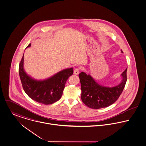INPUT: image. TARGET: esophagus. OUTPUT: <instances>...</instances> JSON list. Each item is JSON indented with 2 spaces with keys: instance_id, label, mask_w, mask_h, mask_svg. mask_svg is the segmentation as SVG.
I'll return each mask as SVG.
<instances>
[{
  "instance_id": "esophagus-1",
  "label": "esophagus",
  "mask_w": 146,
  "mask_h": 146,
  "mask_svg": "<svg viewBox=\"0 0 146 146\" xmlns=\"http://www.w3.org/2000/svg\"><path fill=\"white\" fill-rule=\"evenodd\" d=\"M79 73V70L78 68H76L74 70V74L76 75H78Z\"/></svg>"
}]
</instances>
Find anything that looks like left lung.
<instances>
[{
    "label": "left lung",
    "instance_id": "8db88e82",
    "mask_svg": "<svg viewBox=\"0 0 146 146\" xmlns=\"http://www.w3.org/2000/svg\"><path fill=\"white\" fill-rule=\"evenodd\" d=\"M121 53H123L121 50ZM127 68L121 74L122 82L117 86L110 87L98 84L93 77L84 72L79 74L81 84V99L88 107L92 109L106 108L118 100L127 82Z\"/></svg>",
    "mask_w": 146,
    "mask_h": 146
}]
</instances>
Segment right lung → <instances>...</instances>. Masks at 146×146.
I'll use <instances>...</instances> for the list:
<instances>
[{"instance_id":"obj_1","label":"right lung","mask_w":146,"mask_h":146,"mask_svg":"<svg viewBox=\"0 0 146 146\" xmlns=\"http://www.w3.org/2000/svg\"><path fill=\"white\" fill-rule=\"evenodd\" d=\"M31 46L30 43L26 48ZM73 73V68H68L47 78H34L24 69V54L19 67V77L24 90L31 99L44 104L54 103L61 98L66 83Z\"/></svg>"}]
</instances>
